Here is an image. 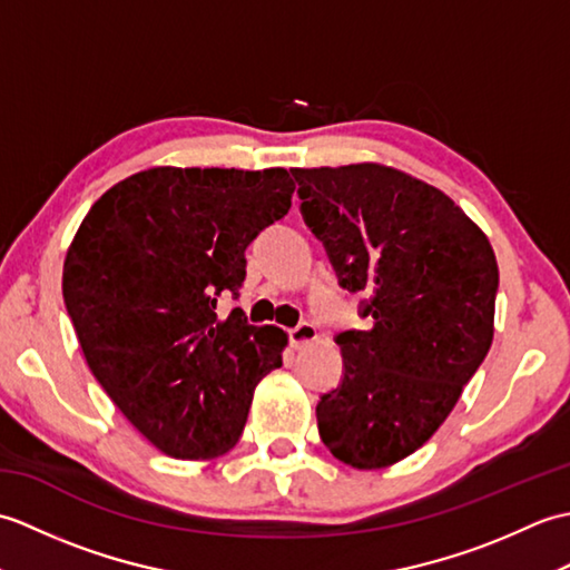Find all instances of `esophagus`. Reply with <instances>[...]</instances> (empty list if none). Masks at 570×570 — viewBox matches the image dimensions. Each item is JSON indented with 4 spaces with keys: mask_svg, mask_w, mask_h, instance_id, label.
<instances>
[{
    "mask_svg": "<svg viewBox=\"0 0 570 570\" xmlns=\"http://www.w3.org/2000/svg\"><path fill=\"white\" fill-rule=\"evenodd\" d=\"M288 341H292V345H294L296 350H298V347H306V345H311L313 341H318V331H316V325L308 323V321L298 323L296 328L288 331Z\"/></svg>",
    "mask_w": 570,
    "mask_h": 570,
    "instance_id": "esophagus-1",
    "label": "esophagus"
}]
</instances>
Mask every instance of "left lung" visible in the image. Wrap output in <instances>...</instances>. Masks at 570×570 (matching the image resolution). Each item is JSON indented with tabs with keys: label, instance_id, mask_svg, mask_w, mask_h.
I'll return each instance as SVG.
<instances>
[{
	"label": "left lung",
	"instance_id": "1",
	"mask_svg": "<svg viewBox=\"0 0 570 570\" xmlns=\"http://www.w3.org/2000/svg\"><path fill=\"white\" fill-rule=\"evenodd\" d=\"M301 215L367 331H343L345 372L316 406L325 448L394 465L439 431L485 360L500 272L485 233L429 184L380 164L292 168Z\"/></svg>",
	"mask_w": 570,
	"mask_h": 570
}]
</instances>
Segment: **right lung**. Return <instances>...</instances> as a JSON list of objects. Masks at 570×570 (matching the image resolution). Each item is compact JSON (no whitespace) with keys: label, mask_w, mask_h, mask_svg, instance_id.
Wrapping results in <instances>:
<instances>
[{"label":"right lung","mask_w":570,"mask_h":570,"mask_svg":"<svg viewBox=\"0 0 570 570\" xmlns=\"http://www.w3.org/2000/svg\"><path fill=\"white\" fill-rule=\"evenodd\" d=\"M286 168L159 166L119 180L85 215L63 298L95 380L144 439L180 460L235 448L254 386L282 367L286 333L249 325L245 249L292 208Z\"/></svg>","instance_id":"add662e5"}]
</instances>
